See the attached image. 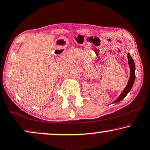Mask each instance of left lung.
Returning <instances> with one entry per match:
<instances>
[{
    "label": "left lung",
    "instance_id": "obj_1",
    "mask_svg": "<svg viewBox=\"0 0 150 150\" xmlns=\"http://www.w3.org/2000/svg\"><path fill=\"white\" fill-rule=\"evenodd\" d=\"M128 56V65L130 67V77L129 79H128V83L126 85V88L122 91V92L120 94V95L118 96V98L115 100L113 103H117L121 101L122 99L125 98L126 96L127 95L128 92L130 91L131 88L133 86L134 80H135V65H134V62L133 59L132 58L131 56H130V53L127 54Z\"/></svg>",
    "mask_w": 150,
    "mask_h": 150
}]
</instances>
